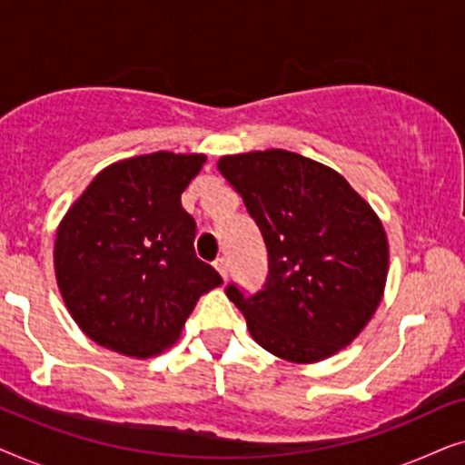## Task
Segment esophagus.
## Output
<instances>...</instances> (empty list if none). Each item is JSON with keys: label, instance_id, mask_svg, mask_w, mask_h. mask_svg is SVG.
<instances>
[{"label": "esophagus", "instance_id": "esophagus-1", "mask_svg": "<svg viewBox=\"0 0 465 465\" xmlns=\"http://www.w3.org/2000/svg\"><path fill=\"white\" fill-rule=\"evenodd\" d=\"M213 266H215V269H218V272H220V275L222 277H228V260L224 258V256H222V258H218V260H215V262H213Z\"/></svg>", "mask_w": 465, "mask_h": 465}]
</instances>
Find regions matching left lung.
I'll use <instances>...</instances> for the list:
<instances>
[{"label":"left lung","instance_id":"obj_1","mask_svg":"<svg viewBox=\"0 0 465 465\" xmlns=\"http://www.w3.org/2000/svg\"><path fill=\"white\" fill-rule=\"evenodd\" d=\"M262 234L269 272L247 296H226L253 341L279 358L309 364L347 347L377 311L387 279V237L371 205L334 169L288 150L222 156Z\"/></svg>","mask_w":465,"mask_h":465}]
</instances>
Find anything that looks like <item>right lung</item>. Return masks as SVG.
<instances>
[{"instance_id":"right-lung-1","label":"right lung","mask_w":465,"mask_h":465,"mask_svg":"<svg viewBox=\"0 0 465 465\" xmlns=\"http://www.w3.org/2000/svg\"><path fill=\"white\" fill-rule=\"evenodd\" d=\"M203 154L154 152L114 163L74 203L54 243L56 283L88 339L131 358L173 345L199 296L222 283L194 253L182 193Z\"/></svg>"}]
</instances>
